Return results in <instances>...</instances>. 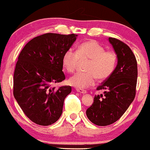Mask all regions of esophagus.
Wrapping results in <instances>:
<instances>
[{
	"mask_svg": "<svg viewBox=\"0 0 150 150\" xmlns=\"http://www.w3.org/2000/svg\"><path fill=\"white\" fill-rule=\"evenodd\" d=\"M76 92H79V93H81V94H85V93H86V90H84V89H78V88H77V89H76Z\"/></svg>",
	"mask_w": 150,
	"mask_h": 150,
	"instance_id": "obj_1",
	"label": "esophagus"
}]
</instances>
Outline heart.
Returning a JSON list of instances; mask_svg holds the SVG:
<instances>
[{"label":"heart","mask_w":150,"mask_h":150,"mask_svg":"<svg viewBox=\"0 0 150 150\" xmlns=\"http://www.w3.org/2000/svg\"><path fill=\"white\" fill-rule=\"evenodd\" d=\"M88 60L84 67L86 72L75 74L69 80L71 86L84 89L94 85L97 78L105 80L113 73L117 64V55L112 50H105V47L98 42L89 40L81 43L74 51L69 49L62 58L65 70L73 73L79 61Z\"/></svg>","instance_id":"obj_1"}]
</instances>
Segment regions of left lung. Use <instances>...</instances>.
<instances>
[{
  "label": "left lung",
  "mask_w": 150,
  "mask_h": 150,
  "mask_svg": "<svg viewBox=\"0 0 150 150\" xmlns=\"http://www.w3.org/2000/svg\"><path fill=\"white\" fill-rule=\"evenodd\" d=\"M117 57L118 64L112 74L97 90H104L95 95L94 103L86 111L87 118L95 125L108 126L123 115L136 95L137 62L130 47L120 40L109 38Z\"/></svg>",
  "instance_id": "8db88e82"
}]
</instances>
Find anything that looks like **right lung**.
<instances>
[{"mask_svg": "<svg viewBox=\"0 0 150 150\" xmlns=\"http://www.w3.org/2000/svg\"><path fill=\"white\" fill-rule=\"evenodd\" d=\"M77 35L46 33L31 40L18 57L13 74V96L32 122L49 126L59 119L71 86H53L66 79L62 58Z\"/></svg>", "mask_w": 150, "mask_h": 150, "instance_id": "1", "label": "right lung"}]
</instances>
